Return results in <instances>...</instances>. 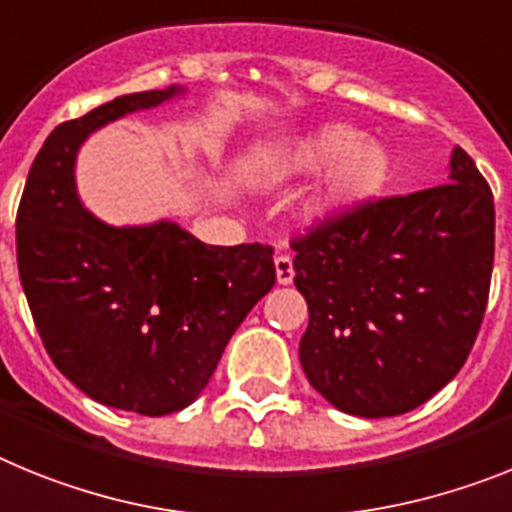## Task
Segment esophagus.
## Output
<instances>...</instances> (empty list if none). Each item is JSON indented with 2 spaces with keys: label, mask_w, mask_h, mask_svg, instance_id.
<instances>
[{
  "label": "esophagus",
  "mask_w": 512,
  "mask_h": 512,
  "mask_svg": "<svg viewBox=\"0 0 512 512\" xmlns=\"http://www.w3.org/2000/svg\"><path fill=\"white\" fill-rule=\"evenodd\" d=\"M275 278H278V283H281V286L293 283V260L288 255L275 257Z\"/></svg>",
  "instance_id": "esophagus-1"
}]
</instances>
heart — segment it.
I'll use <instances>...</instances> for the list:
<instances>
[{
  "label": "heart",
  "instance_id": "1",
  "mask_svg": "<svg viewBox=\"0 0 512 512\" xmlns=\"http://www.w3.org/2000/svg\"><path fill=\"white\" fill-rule=\"evenodd\" d=\"M323 175L301 195L296 216L306 229H330L371 203L394 172L391 151L366 139L353 123H319L281 141L265 144L252 157V172L262 180H296Z\"/></svg>",
  "mask_w": 512,
  "mask_h": 512
}]
</instances>
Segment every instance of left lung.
Here are the masks:
<instances>
[{"label": "left lung", "instance_id": "8db88e82", "mask_svg": "<svg viewBox=\"0 0 512 512\" xmlns=\"http://www.w3.org/2000/svg\"><path fill=\"white\" fill-rule=\"evenodd\" d=\"M293 250L309 384L348 415H404L461 371L477 340L495 260L492 190L453 146L446 185L368 203Z\"/></svg>", "mask_w": 512, "mask_h": 512}]
</instances>
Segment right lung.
Segmentation results:
<instances>
[{"instance_id": "1", "label": "right lung", "mask_w": 512, "mask_h": 512, "mask_svg": "<svg viewBox=\"0 0 512 512\" xmlns=\"http://www.w3.org/2000/svg\"><path fill=\"white\" fill-rule=\"evenodd\" d=\"M188 92H133L51 131L17 211V268L51 361L87 397L162 417L201 397L226 342L273 288V250L203 244L170 219L113 226L84 208L92 133Z\"/></svg>"}]
</instances>
